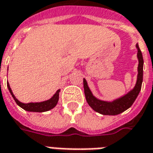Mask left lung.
I'll list each match as a JSON object with an SVG mask.
<instances>
[{"label":"left lung","mask_w":153,"mask_h":153,"mask_svg":"<svg viewBox=\"0 0 153 153\" xmlns=\"http://www.w3.org/2000/svg\"><path fill=\"white\" fill-rule=\"evenodd\" d=\"M136 47L137 49V58H138V67H137V78L136 82L134 87L125 95L115 99L111 101H106L98 99L93 95L90 87H88L87 80L83 79V87L87 103L96 112L105 115H116L128 110L133 104L135 100L138 96L141 90L142 82H143V67H144V59L138 43H136Z\"/></svg>","instance_id":"1"}]
</instances>
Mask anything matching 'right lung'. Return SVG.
Segmentation results:
<instances>
[{
	"mask_svg": "<svg viewBox=\"0 0 153 153\" xmlns=\"http://www.w3.org/2000/svg\"><path fill=\"white\" fill-rule=\"evenodd\" d=\"M9 69V67H8ZM7 87L9 89L10 94L15 100V102H17V104L21 107L22 109L27 111H32V112H44V111H47L51 109H53L55 107L58 102V99H59V92L60 89H58L54 95L50 99V100L42 101V102H28V103H24V102H20L19 100H17V98L15 97L12 91L11 87L9 86V82H7Z\"/></svg>",
	"mask_w": 153,
	"mask_h": 153,
	"instance_id": "1",
	"label": "right lung"
}]
</instances>
